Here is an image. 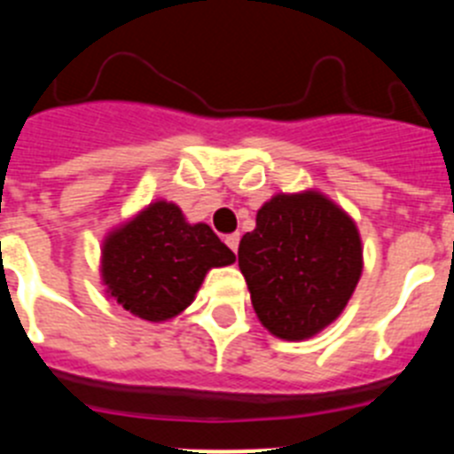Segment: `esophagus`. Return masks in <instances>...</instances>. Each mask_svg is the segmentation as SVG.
I'll use <instances>...</instances> for the list:
<instances>
[{
    "instance_id": "34e87169",
    "label": "esophagus",
    "mask_w": 454,
    "mask_h": 454,
    "mask_svg": "<svg viewBox=\"0 0 454 454\" xmlns=\"http://www.w3.org/2000/svg\"><path fill=\"white\" fill-rule=\"evenodd\" d=\"M239 240H240V236H239V234L224 236V243H227V247H230V250L234 252V254H236V250H239Z\"/></svg>"
}]
</instances>
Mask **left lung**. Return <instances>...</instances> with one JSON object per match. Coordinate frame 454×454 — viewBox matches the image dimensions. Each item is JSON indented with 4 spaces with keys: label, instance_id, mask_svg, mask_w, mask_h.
Returning a JSON list of instances; mask_svg holds the SVG:
<instances>
[{
    "label": "left lung",
    "instance_id": "1",
    "mask_svg": "<svg viewBox=\"0 0 454 454\" xmlns=\"http://www.w3.org/2000/svg\"><path fill=\"white\" fill-rule=\"evenodd\" d=\"M239 268L259 323L284 340H307L334 323L364 270L356 223L316 188L277 192L240 239Z\"/></svg>",
    "mask_w": 454,
    "mask_h": 454
}]
</instances>
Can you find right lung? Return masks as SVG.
Returning <instances> with one entry per match:
<instances>
[{
	"mask_svg": "<svg viewBox=\"0 0 454 454\" xmlns=\"http://www.w3.org/2000/svg\"><path fill=\"white\" fill-rule=\"evenodd\" d=\"M234 262L207 223H188L177 204L156 200L104 236L99 275L124 311L166 323L191 307L211 268Z\"/></svg>",
	"mask_w": 454,
	"mask_h": 454,
	"instance_id": "right-lung-1",
	"label": "right lung"
}]
</instances>
